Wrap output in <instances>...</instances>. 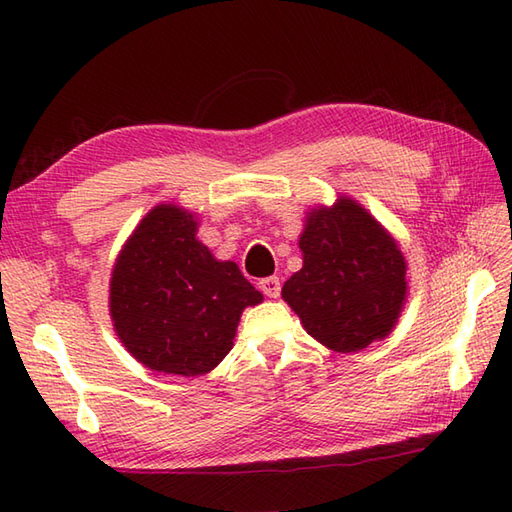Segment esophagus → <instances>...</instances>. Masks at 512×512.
I'll return each mask as SVG.
<instances>
[{"label":"esophagus","instance_id":"34e87169","mask_svg":"<svg viewBox=\"0 0 512 512\" xmlns=\"http://www.w3.org/2000/svg\"><path fill=\"white\" fill-rule=\"evenodd\" d=\"M259 288H262V292L266 297L270 299H277L279 292H281V284H279V277H266L259 281Z\"/></svg>","mask_w":512,"mask_h":512}]
</instances>
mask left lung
<instances>
[{
	"instance_id": "left-lung-1",
	"label": "left lung",
	"mask_w": 512,
	"mask_h": 512,
	"mask_svg": "<svg viewBox=\"0 0 512 512\" xmlns=\"http://www.w3.org/2000/svg\"><path fill=\"white\" fill-rule=\"evenodd\" d=\"M303 266L281 297L314 341L361 352L394 332L407 303V262L387 228L350 195L312 206L299 235Z\"/></svg>"
}]
</instances>
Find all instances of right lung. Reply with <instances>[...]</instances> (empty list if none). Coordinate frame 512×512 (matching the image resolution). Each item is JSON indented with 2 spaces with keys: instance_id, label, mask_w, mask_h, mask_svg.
Listing matches in <instances>:
<instances>
[{
  "instance_id": "obj_1",
  "label": "right lung",
  "mask_w": 512,
  "mask_h": 512,
  "mask_svg": "<svg viewBox=\"0 0 512 512\" xmlns=\"http://www.w3.org/2000/svg\"><path fill=\"white\" fill-rule=\"evenodd\" d=\"M198 215L156 204L127 237L110 279L118 339L151 372L195 378L233 350L239 317L264 295L198 239Z\"/></svg>"
}]
</instances>
